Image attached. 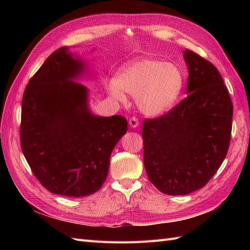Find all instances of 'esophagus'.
I'll list each match as a JSON object with an SVG mask.
<instances>
[{"label": "esophagus", "mask_w": 250, "mask_h": 250, "mask_svg": "<svg viewBox=\"0 0 250 250\" xmlns=\"http://www.w3.org/2000/svg\"><path fill=\"white\" fill-rule=\"evenodd\" d=\"M129 125H130V127H132V128H137V127L140 125L138 118H137V117L130 118V119H129Z\"/></svg>", "instance_id": "obj_1"}]
</instances>
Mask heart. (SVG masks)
Returning <instances> with one entry per match:
<instances>
[{
    "label": "heart",
    "mask_w": 250,
    "mask_h": 250,
    "mask_svg": "<svg viewBox=\"0 0 250 250\" xmlns=\"http://www.w3.org/2000/svg\"><path fill=\"white\" fill-rule=\"evenodd\" d=\"M184 77L176 65L154 58H140L120 72L109 92L115 99L126 102V94L135 97L139 109L147 116L168 111L183 88Z\"/></svg>",
    "instance_id": "heart-1"
}]
</instances>
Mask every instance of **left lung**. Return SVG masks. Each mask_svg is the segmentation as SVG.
<instances>
[{"label": "left lung", "mask_w": 250, "mask_h": 250, "mask_svg": "<svg viewBox=\"0 0 250 250\" xmlns=\"http://www.w3.org/2000/svg\"><path fill=\"white\" fill-rule=\"evenodd\" d=\"M188 97L166 115L143 124L144 166L162 193L187 195L199 190L228 154L232 103L217 67L186 49Z\"/></svg>", "instance_id": "1"}]
</instances>
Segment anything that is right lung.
<instances>
[{
    "mask_svg": "<svg viewBox=\"0 0 250 250\" xmlns=\"http://www.w3.org/2000/svg\"><path fill=\"white\" fill-rule=\"evenodd\" d=\"M86 64L62 47L29 80L21 101V146L40 183L53 194L83 197L100 190L113 148L127 132L122 116L88 108L78 79Z\"/></svg>",
    "mask_w": 250,
    "mask_h": 250,
    "instance_id": "add662e5",
    "label": "right lung"
}]
</instances>
